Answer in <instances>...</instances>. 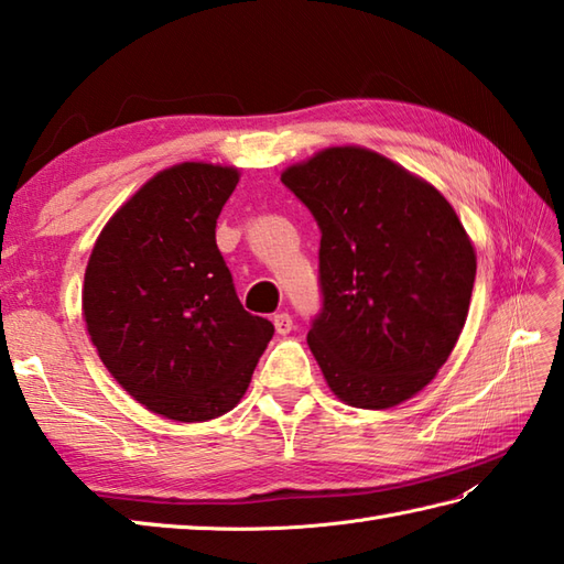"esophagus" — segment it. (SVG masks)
<instances>
[{
  "label": "esophagus",
  "instance_id": "34e87169",
  "mask_svg": "<svg viewBox=\"0 0 564 564\" xmlns=\"http://www.w3.org/2000/svg\"><path fill=\"white\" fill-rule=\"evenodd\" d=\"M273 327H275V332H279V334H291V329H293V317H291L289 313L273 315Z\"/></svg>",
  "mask_w": 564,
  "mask_h": 564
}]
</instances>
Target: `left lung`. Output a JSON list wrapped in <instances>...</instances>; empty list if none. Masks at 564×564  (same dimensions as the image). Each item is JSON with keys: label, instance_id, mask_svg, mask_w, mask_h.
<instances>
[{"label": "left lung", "instance_id": "1", "mask_svg": "<svg viewBox=\"0 0 564 564\" xmlns=\"http://www.w3.org/2000/svg\"><path fill=\"white\" fill-rule=\"evenodd\" d=\"M281 182L319 227L322 307L310 351L346 404L388 410L448 361L475 285V249L434 186L361 148H332Z\"/></svg>", "mask_w": 564, "mask_h": 564}]
</instances>
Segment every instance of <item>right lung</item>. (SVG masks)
I'll list each match as a JSON object with an SVG mask.
<instances>
[{"mask_svg": "<svg viewBox=\"0 0 564 564\" xmlns=\"http://www.w3.org/2000/svg\"><path fill=\"white\" fill-rule=\"evenodd\" d=\"M237 182L230 166L200 162L160 172L104 227L84 273V322L104 366L176 422L230 412L273 337L239 303L215 242Z\"/></svg>", "mask_w": 564, "mask_h": 564, "instance_id": "right-lung-1", "label": "right lung"}]
</instances>
